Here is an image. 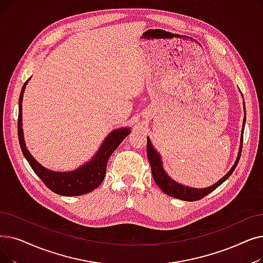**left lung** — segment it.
Masks as SVG:
<instances>
[{"instance_id":"8db88e82","label":"left lung","mask_w":263,"mask_h":263,"mask_svg":"<svg viewBox=\"0 0 263 263\" xmlns=\"http://www.w3.org/2000/svg\"><path fill=\"white\" fill-rule=\"evenodd\" d=\"M244 125H245V118L243 121V130H242V134H241V145H239V151H238L237 158H236V161H235L234 165L231 167L229 172H228L221 179L217 181L216 184H214L210 187H206V188H201V189L191 188V187H188L185 185L178 184V182H176L174 179L171 178L165 173V171L162 166L161 157H160L158 152L154 148L151 140L147 138V157H148V160H149L153 176H154L156 184L164 193H166V195L173 197V198H176L178 200L191 202V201H198L204 197H206L209 193L214 191L217 187H219L226 179L229 178L230 175L233 173V171L235 170V167L238 163V160H239V158H241V154H242Z\"/></svg>"}]
</instances>
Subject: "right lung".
I'll use <instances>...</instances> for the list:
<instances>
[{
	"instance_id": "1",
	"label": "right lung",
	"mask_w": 263,
	"mask_h": 263,
	"mask_svg": "<svg viewBox=\"0 0 263 263\" xmlns=\"http://www.w3.org/2000/svg\"><path fill=\"white\" fill-rule=\"evenodd\" d=\"M31 78V77H30ZM30 78L22 86L21 93L19 97V112H18V138L21 151L29 164L33 168L35 174L42 179L51 191L57 195L65 197H75L86 195L98 188L103 181L106 173V165L110 155L116 151V148L125 139V136L130 134L129 128H120L110 132L104 142L102 143L100 149L96 156L90 159V161L84 165L79 166L74 171L68 172H54L40 164L30 152L24 139V131H22V99L24 92Z\"/></svg>"
}]
</instances>
